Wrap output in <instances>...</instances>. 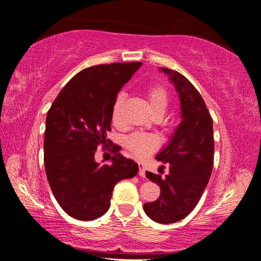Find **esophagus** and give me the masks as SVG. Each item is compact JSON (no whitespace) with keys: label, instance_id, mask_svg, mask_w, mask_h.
Here are the masks:
<instances>
[{"label":"esophagus","instance_id":"34e87169","mask_svg":"<svg viewBox=\"0 0 261 261\" xmlns=\"http://www.w3.org/2000/svg\"><path fill=\"white\" fill-rule=\"evenodd\" d=\"M138 166H139V176L141 177H145V165L143 162H138Z\"/></svg>","mask_w":261,"mask_h":261}]
</instances>
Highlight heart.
<instances>
[{
    "mask_svg": "<svg viewBox=\"0 0 261 261\" xmlns=\"http://www.w3.org/2000/svg\"><path fill=\"white\" fill-rule=\"evenodd\" d=\"M147 100L152 114L162 113L165 114L168 106V94L165 88L162 87H153L148 91ZM123 103H124V94H118L114 101L112 108V121L115 125L121 123V115ZM124 145L129 151L136 156L143 158L147 154L153 152L158 147L159 141L156 137L152 135L143 134V132H135L127 136L124 139Z\"/></svg>",
    "mask_w": 261,
    "mask_h": 261,
    "instance_id": "obj_1",
    "label": "heart"
}]
</instances>
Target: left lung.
<instances>
[{"instance_id":"1","label":"left lung","mask_w":261,"mask_h":261,"mask_svg":"<svg viewBox=\"0 0 261 261\" xmlns=\"http://www.w3.org/2000/svg\"><path fill=\"white\" fill-rule=\"evenodd\" d=\"M178 94L180 123L169 141L156 154L169 163L166 177L146 171V177L161 189L156 200L145 202L144 211L158 223H175L191 213L208 183L214 158L213 121L204 99L183 74L159 68Z\"/></svg>"}]
</instances>
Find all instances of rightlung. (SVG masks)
<instances>
[{
	"mask_svg": "<svg viewBox=\"0 0 261 261\" xmlns=\"http://www.w3.org/2000/svg\"><path fill=\"white\" fill-rule=\"evenodd\" d=\"M141 64L84 69L70 79L47 114V179L57 202L74 219L92 221L102 216L110 207L115 185L138 173V165L121 153L113 156L112 165H100L94 155L101 145L112 144L107 132L112 130L114 101Z\"/></svg>",
	"mask_w": 261,
	"mask_h": 261,
	"instance_id": "add662e5",
	"label": "right lung"
}]
</instances>
